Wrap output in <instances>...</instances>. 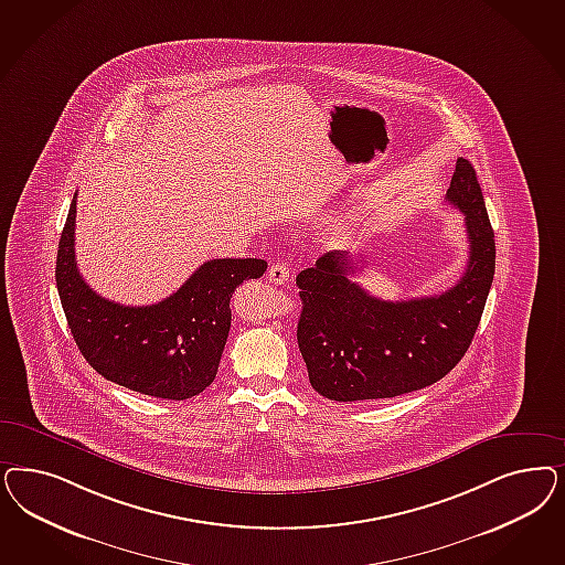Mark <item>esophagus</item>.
Masks as SVG:
<instances>
[{
	"label": "esophagus",
	"mask_w": 565,
	"mask_h": 565,
	"mask_svg": "<svg viewBox=\"0 0 565 565\" xmlns=\"http://www.w3.org/2000/svg\"><path fill=\"white\" fill-rule=\"evenodd\" d=\"M291 268L287 264H273L268 270V280L274 285H285L291 280Z\"/></svg>",
	"instance_id": "obj_1"
}]
</instances>
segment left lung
Wrapping results in <instances>:
<instances>
[{"mask_svg": "<svg viewBox=\"0 0 565 565\" xmlns=\"http://www.w3.org/2000/svg\"><path fill=\"white\" fill-rule=\"evenodd\" d=\"M447 201L466 216L470 257L449 291L384 301L351 276L367 257L328 252L297 274V343L313 391L330 401L397 397L447 376L472 343L494 276V233L473 166L457 158Z\"/></svg>", "mask_w": 565, "mask_h": 565, "instance_id": "1", "label": "left lung"}]
</instances>
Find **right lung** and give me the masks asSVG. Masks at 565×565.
<instances>
[{"mask_svg": "<svg viewBox=\"0 0 565 565\" xmlns=\"http://www.w3.org/2000/svg\"><path fill=\"white\" fill-rule=\"evenodd\" d=\"M76 193L64 224L55 285L83 358L111 383L158 399H191L214 383L231 330V297L259 278L257 257L210 259L153 306H120L83 280L74 257Z\"/></svg>", "mask_w": 565, "mask_h": 565, "instance_id": "1", "label": "right lung"}]
</instances>
